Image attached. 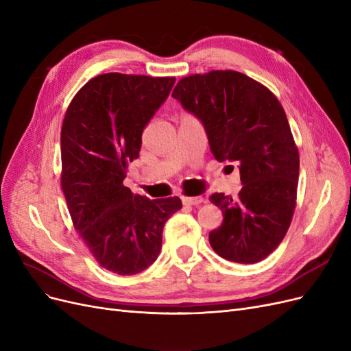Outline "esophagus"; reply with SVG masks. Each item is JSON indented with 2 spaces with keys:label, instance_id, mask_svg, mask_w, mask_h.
Segmentation results:
<instances>
[{
  "label": "esophagus",
  "instance_id": "esophagus-1",
  "mask_svg": "<svg viewBox=\"0 0 351 351\" xmlns=\"http://www.w3.org/2000/svg\"><path fill=\"white\" fill-rule=\"evenodd\" d=\"M181 200H183V203L186 204H189V206H191V204H200V203H203L204 202V199L203 197H200V196H197V197H187V196H183L181 197Z\"/></svg>",
  "mask_w": 351,
  "mask_h": 351
}]
</instances>
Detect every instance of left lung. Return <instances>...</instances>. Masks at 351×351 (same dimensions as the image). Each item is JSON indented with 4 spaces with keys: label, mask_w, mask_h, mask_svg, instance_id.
I'll use <instances>...</instances> for the list:
<instances>
[{
    "label": "left lung",
    "mask_w": 351,
    "mask_h": 351,
    "mask_svg": "<svg viewBox=\"0 0 351 351\" xmlns=\"http://www.w3.org/2000/svg\"><path fill=\"white\" fill-rule=\"evenodd\" d=\"M206 129L217 161H238V199L213 193L223 221L209 234L225 260L254 264L283 241L296 208L299 152L286 113L261 82L232 69L181 78L173 90Z\"/></svg>",
    "instance_id": "8db88e82"
}]
</instances>
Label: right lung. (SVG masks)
<instances>
[{"mask_svg":"<svg viewBox=\"0 0 351 351\" xmlns=\"http://www.w3.org/2000/svg\"><path fill=\"white\" fill-rule=\"evenodd\" d=\"M174 77L108 72L71 100L60 129V187L72 223L103 269L132 276L148 269L178 197L149 200L123 184L142 132L165 101Z\"/></svg>","mask_w":351,"mask_h":351,"instance_id":"obj_1","label":"right lung"}]
</instances>
